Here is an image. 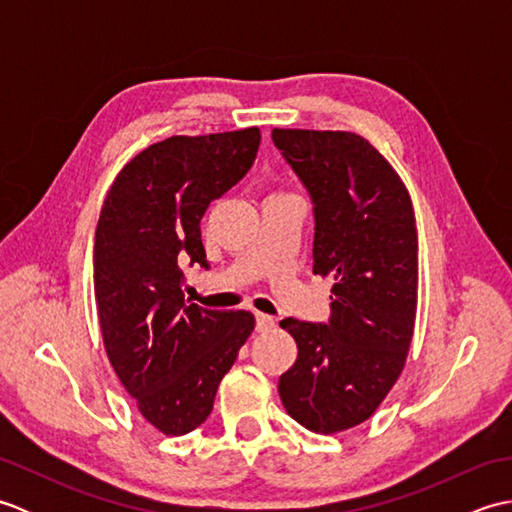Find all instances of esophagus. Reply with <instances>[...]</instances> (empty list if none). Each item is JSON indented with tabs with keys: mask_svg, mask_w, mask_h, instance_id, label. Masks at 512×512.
Returning <instances> with one entry per match:
<instances>
[{
	"mask_svg": "<svg viewBox=\"0 0 512 512\" xmlns=\"http://www.w3.org/2000/svg\"><path fill=\"white\" fill-rule=\"evenodd\" d=\"M255 325H257V332H268L275 328V319L270 317V314L255 312Z\"/></svg>",
	"mask_w": 512,
	"mask_h": 512,
	"instance_id": "obj_1",
	"label": "esophagus"
}]
</instances>
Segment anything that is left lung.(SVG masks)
<instances>
[{
	"mask_svg": "<svg viewBox=\"0 0 512 512\" xmlns=\"http://www.w3.org/2000/svg\"><path fill=\"white\" fill-rule=\"evenodd\" d=\"M312 202V273L332 275L330 319H284L297 361L279 378L286 411L314 433L365 422L398 380L418 303V233L405 184L352 132L273 129Z\"/></svg>",
	"mask_w": 512,
	"mask_h": 512,
	"instance_id": "1",
	"label": "left lung"
}]
</instances>
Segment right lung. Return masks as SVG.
I'll return each mask as SVG.
<instances>
[{"label":"right lung","instance_id":"right-lung-1","mask_svg":"<svg viewBox=\"0 0 512 512\" xmlns=\"http://www.w3.org/2000/svg\"><path fill=\"white\" fill-rule=\"evenodd\" d=\"M259 140L257 127L171 136L129 160L103 202L94 295L105 350L138 411L167 436L209 418L255 328L246 310L184 301L182 266L209 270L200 220L253 167Z\"/></svg>","mask_w":512,"mask_h":512}]
</instances>
